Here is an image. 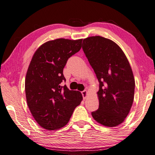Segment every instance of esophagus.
Wrapping results in <instances>:
<instances>
[{
	"label": "esophagus",
	"instance_id": "esophagus-1",
	"mask_svg": "<svg viewBox=\"0 0 155 155\" xmlns=\"http://www.w3.org/2000/svg\"><path fill=\"white\" fill-rule=\"evenodd\" d=\"M82 96H83V98L84 99H86V97H88V91H84L82 92Z\"/></svg>",
	"mask_w": 155,
	"mask_h": 155
}]
</instances>
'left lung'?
<instances>
[{
	"label": "left lung",
	"mask_w": 155,
	"mask_h": 155,
	"mask_svg": "<svg viewBox=\"0 0 155 155\" xmlns=\"http://www.w3.org/2000/svg\"><path fill=\"white\" fill-rule=\"evenodd\" d=\"M82 48L99 82V107L92 116L104 126H118L134 99L135 79L128 59L115 42L101 36L84 39Z\"/></svg>",
	"instance_id": "obj_1"
}]
</instances>
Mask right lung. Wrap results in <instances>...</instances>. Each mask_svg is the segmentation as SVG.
Returning <instances> with one entry per match:
<instances>
[{
	"mask_svg": "<svg viewBox=\"0 0 155 155\" xmlns=\"http://www.w3.org/2000/svg\"><path fill=\"white\" fill-rule=\"evenodd\" d=\"M82 39H56L42 44L34 53L25 78L27 104L37 123L48 131L58 130L69 121L82 94L60 85L65 81L67 60L82 48Z\"/></svg>",
	"mask_w": 155,
	"mask_h": 155,
	"instance_id": "right-lung-1",
	"label": "right lung"
}]
</instances>
